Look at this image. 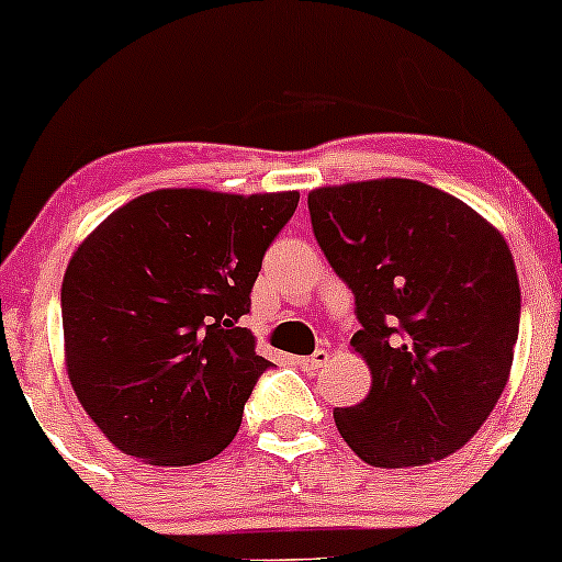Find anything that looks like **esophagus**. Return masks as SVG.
<instances>
[{"label":"esophagus","instance_id":"34e87169","mask_svg":"<svg viewBox=\"0 0 562 562\" xmlns=\"http://www.w3.org/2000/svg\"><path fill=\"white\" fill-rule=\"evenodd\" d=\"M328 349H317L314 351V355H310V357H299V366L304 368V371H310V373H314V371H319V368L325 366V362H328Z\"/></svg>","mask_w":562,"mask_h":562}]
</instances>
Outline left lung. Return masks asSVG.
I'll return each mask as SVG.
<instances>
[{
	"mask_svg": "<svg viewBox=\"0 0 562 562\" xmlns=\"http://www.w3.org/2000/svg\"><path fill=\"white\" fill-rule=\"evenodd\" d=\"M312 232L355 293L351 349L371 392L333 418L371 467L440 461L483 427L507 386L520 282L512 252L483 215L411 178L323 187Z\"/></svg>",
	"mask_w": 562,
	"mask_h": 562,
	"instance_id": "8db88e82",
	"label": "left lung"
}]
</instances>
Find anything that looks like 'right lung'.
<instances>
[{"instance_id": "right-lung-1", "label": "right lung", "mask_w": 562, "mask_h": 562, "mask_svg": "<svg viewBox=\"0 0 562 562\" xmlns=\"http://www.w3.org/2000/svg\"><path fill=\"white\" fill-rule=\"evenodd\" d=\"M299 191L159 189L79 245L60 288L66 371L120 451L157 467L213 459L271 362L239 319Z\"/></svg>"}]
</instances>
